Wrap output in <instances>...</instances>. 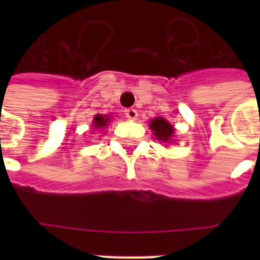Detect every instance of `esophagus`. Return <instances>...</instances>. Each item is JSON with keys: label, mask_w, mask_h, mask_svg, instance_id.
<instances>
[{"label": "esophagus", "mask_w": 260, "mask_h": 260, "mask_svg": "<svg viewBox=\"0 0 260 260\" xmlns=\"http://www.w3.org/2000/svg\"><path fill=\"white\" fill-rule=\"evenodd\" d=\"M124 114H125V117H128L129 120H135V118L138 117V110L134 109V108H126L124 110Z\"/></svg>", "instance_id": "esophagus-1"}]
</instances>
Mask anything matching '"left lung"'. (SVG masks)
<instances>
[{"label":"left lung","instance_id":"left-lung-1","mask_svg":"<svg viewBox=\"0 0 260 260\" xmlns=\"http://www.w3.org/2000/svg\"><path fill=\"white\" fill-rule=\"evenodd\" d=\"M150 128L154 131L155 136H156V139L160 140V142H170L171 138H173L174 128L165 120V118H154V120L151 121Z\"/></svg>","mask_w":260,"mask_h":260}]
</instances>
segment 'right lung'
Listing matches in <instances>:
<instances>
[{
  "label": "right lung",
  "mask_w": 260,
  "mask_h": 260,
  "mask_svg": "<svg viewBox=\"0 0 260 260\" xmlns=\"http://www.w3.org/2000/svg\"><path fill=\"white\" fill-rule=\"evenodd\" d=\"M108 121H109V118L108 116H101V114H97L95 117H94V126L95 128H105L108 125Z\"/></svg>",
  "instance_id": "right-lung-1"
}]
</instances>
